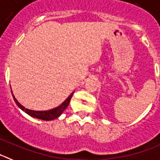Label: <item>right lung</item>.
Segmentation results:
<instances>
[{
	"label": "right lung",
	"instance_id": "1",
	"mask_svg": "<svg viewBox=\"0 0 160 160\" xmlns=\"http://www.w3.org/2000/svg\"><path fill=\"white\" fill-rule=\"evenodd\" d=\"M72 95L73 93H72L71 95L68 97V98H67L66 100L62 104V105H60L59 107H56V108L54 109H52V110H46V111H35V110H29V109L25 108V107H23V106L20 105V104L18 102V101L16 100V98H15L13 94H12V97L13 98H14V101L16 103V105H17L19 108L21 109L23 111H24L25 113L29 114L30 116L36 118H38V119H41V120L50 121V120H53V119L57 118H58L61 114H62V112H63L64 110L67 108V107H68V103H69L70 100H71V98L72 97Z\"/></svg>",
	"mask_w": 160,
	"mask_h": 160
}]
</instances>
